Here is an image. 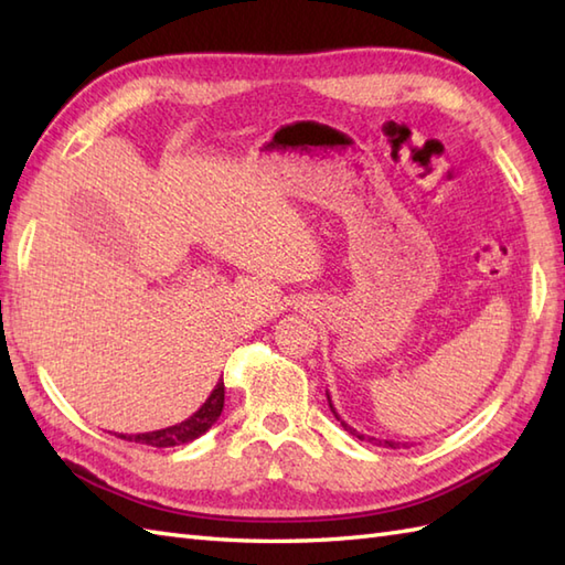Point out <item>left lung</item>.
Masks as SVG:
<instances>
[{
	"instance_id": "8db88e82",
	"label": "left lung",
	"mask_w": 565,
	"mask_h": 565,
	"mask_svg": "<svg viewBox=\"0 0 565 565\" xmlns=\"http://www.w3.org/2000/svg\"><path fill=\"white\" fill-rule=\"evenodd\" d=\"M328 403H330V411H332V415L338 417V423L350 431V435H354L356 439H362V441H371V444H376V447H391V449H398L401 447V441H391V439H376V437H369V435H362V431H356L354 427H350L344 423V419L338 415V411H334V405H332V401H330V395H328Z\"/></svg>"
}]
</instances>
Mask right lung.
Returning a JSON list of instances; mask_svg holds the SVG:
<instances>
[{
	"label": "right lung",
	"instance_id": "1",
	"mask_svg": "<svg viewBox=\"0 0 565 565\" xmlns=\"http://www.w3.org/2000/svg\"><path fill=\"white\" fill-rule=\"evenodd\" d=\"M223 403H225V386L223 379L215 383V388L211 391V395L206 398L199 411L186 417L184 423H177L172 427L164 429H152V431H140V435H116L126 441H136V444H148V447H179V444H189L194 441L196 437H201L203 431H209L215 419L221 417L223 413Z\"/></svg>",
	"mask_w": 565,
	"mask_h": 565
}]
</instances>
